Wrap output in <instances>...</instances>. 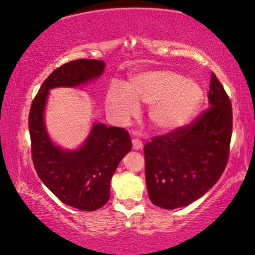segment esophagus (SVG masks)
Masks as SVG:
<instances>
[{"label": "esophagus", "instance_id": "34e87169", "mask_svg": "<svg viewBox=\"0 0 255 255\" xmlns=\"http://www.w3.org/2000/svg\"><path fill=\"white\" fill-rule=\"evenodd\" d=\"M132 149L134 150H139V149H142L143 147V143H142V140H140L139 138H132Z\"/></svg>", "mask_w": 255, "mask_h": 255}]
</instances>
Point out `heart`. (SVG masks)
I'll use <instances>...</instances> for the list:
<instances>
[{
    "label": "heart",
    "mask_w": 255,
    "mask_h": 255,
    "mask_svg": "<svg viewBox=\"0 0 255 255\" xmlns=\"http://www.w3.org/2000/svg\"><path fill=\"white\" fill-rule=\"evenodd\" d=\"M123 88L109 90V111L126 121L137 115L138 104L150 105L152 126L162 132L187 126L198 113L205 98L198 82L168 68L136 73L124 83Z\"/></svg>",
    "instance_id": "1"
}]
</instances>
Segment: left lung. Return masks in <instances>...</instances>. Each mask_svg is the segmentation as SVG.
I'll return each mask as SVG.
<instances>
[{
	"label": "left lung",
	"instance_id": "1",
	"mask_svg": "<svg viewBox=\"0 0 255 255\" xmlns=\"http://www.w3.org/2000/svg\"><path fill=\"white\" fill-rule=\"evenodd\" d=\"M207 109L189 126L144 145L145 180L155 206L174 210L188 206L214 185L229 158L233 134L231 102L212 73Z\"/></svg>",
	"mask_w": 255,
	"mask_h": 255
}]
</instances>
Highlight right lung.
Listing matches in <instances>:
<instances>
[{"instance_id": "add662e5", "label": "right lung", "mask_w": 255, "mask_h": 255, "mask_svg": "<svg viewBox=\"0 0 255 255\" xmlns=\"http://www.w3.org/2000/svg\"><path fill=\"white\" fill-rule=\"evenodd\" d=\"M105 63L78 59L64 64L44 80L33 100L28 117L32 159L37 176L64 204L80 211H96L110 199V184L119 162L131 150L127 130L95 123L77 150L54 144L45 128L44 109L49 90L74 88L98 79Z\"/></svg>"}]
</instances>
